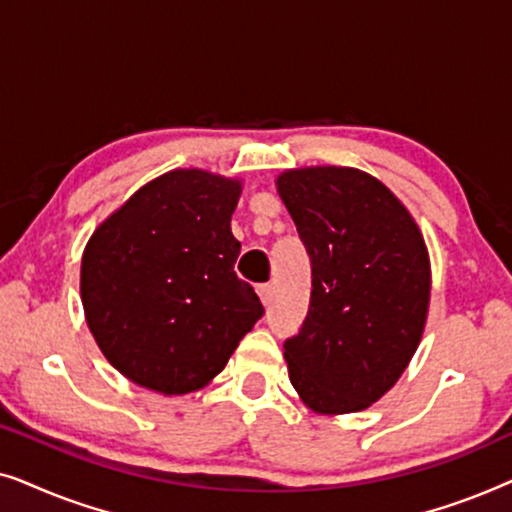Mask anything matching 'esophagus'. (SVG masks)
<instances>
[{
    "label": "esophagus",
    "instance_id": "esophagus-1",
    "mask_svg": "<svg viewBox=\"0 0 512 512\" xmlns=\"http://www.w3.org/2000/svg\"><path fill=\"white\" fill-rule=\"evenodd\" d=\"M256 291H258V296H261V303L265 307H268L272 303V298H275V286L272 284H261Z\"/></svg>",
    "mask_w": 512,
    "mask_h": 512
}]
</instances>
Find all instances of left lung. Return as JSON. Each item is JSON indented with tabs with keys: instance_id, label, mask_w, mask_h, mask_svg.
<instances>
[{
	"instance_id": "1",
	"label": "left lung",
	"mask_w": 512,
	"mask_h": 512,
	"mask_svg": "<svg viewBox=\"0 0 512 512\" xmlns=\"http://www.w3.org/2000/svg\"><path fill=\"white\" fill-rule=\"evenodd\" d=\"M275 186L312 261L310 312L284 342L289 380L317 415L361 412L394 387L422 342L424 235L396 193L356 167H293Z\"/></svg>"
}]
</instances>
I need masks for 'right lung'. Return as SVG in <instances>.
<instances>
[{"label":"right lung","mask_w":512,"mask_h":512,"mask_svg":"<svg viewBox=\"0 0 512 512\" xmlns=\"http://www.w3.org/2000/svg\"><path fill=\"white\" fill-rule=\"evenodd\" d=\"M244 181L179 167L146 181L93 230L81 303L123 377L163 396L205 389L263 314L235 275L230 221Z\"/></svg>","instance_id":"obj_1"}]
</instances>
